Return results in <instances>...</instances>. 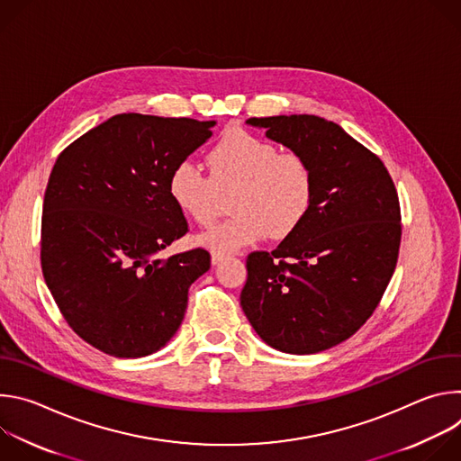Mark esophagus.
<instances>
[{
	"label": "esophagus",
	"instance_id": "1",
	"mask_svg": "<svg viewBox=\"0 0 461 461\" xmlns=\"http://www.w3.org/2000/svg\"><path fill=\"white\" fill-rule=\"evenodd\" d=\"M226 257L228 255L222 253V251H212V262H213V265H219V262H222Z\"/></svg>",
	"mask_w": 461,
	"mask_h": 461
}]
</instances>
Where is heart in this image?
<instances>
[{
    "instance_id": "heart-1",
    "label": "heart",
    "mask_w": 461,
    "mask_h": 461,
    "mask_svg": "<svg viewBox=\"0 0 461 461\" xmlns=\"http://www.w3.org/2000/svg\"><path fill=\"white\" fill-rule=\"evenodd\" d=\"M210 176L191 160L178 162L167 176V194L187 219L208 226L217 217L219 191L235 187L224 222L196 235V244L213 251H235L272 235L285 239L306 221L315 178L297 153L249 131L231 129L208 153Z\"/></svg>"
}]
</instances>
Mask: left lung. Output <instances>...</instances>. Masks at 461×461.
<instances>
[{
	"label": "left lung",
	"mask_w": 461,
	"mask_h": 461,
	"mask_svg": "<svg viewBox=\"0 0 461 461\" xmlns=\"http://www.w3.org/2000/svg\"><path fill=\"white\" fill-rule=\"evenodd\" d=\"M306 158L315 196L306 221L272 253L248 255L240 306L258 338L286 354H317L354 336L398 262V191L383 162L315 114L248 118Z\"/></svg>",
	"instance_id": "obj_1"
}]
</instances>
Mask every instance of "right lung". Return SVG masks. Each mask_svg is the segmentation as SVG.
<instances>
[{
  "instance_id": "right-lung-1",
  "label": "right lung",
  "mask_w": 461,
  "mask_h": 461,
  "mask_svg": "<svg viewBox=\"0 0 461 461\" xmlns=\"http://www.w3.org/2000/svg\"><path fill=\"white\" fill-rule=\"evenodd\" d=\"M215 120L114 114L65 148L49 178L41 270L73 330L114 357H144L182 324L210 253H158L187 231L167 194L171 169L212 137Z\"/></svg>"
}]
</instances>
